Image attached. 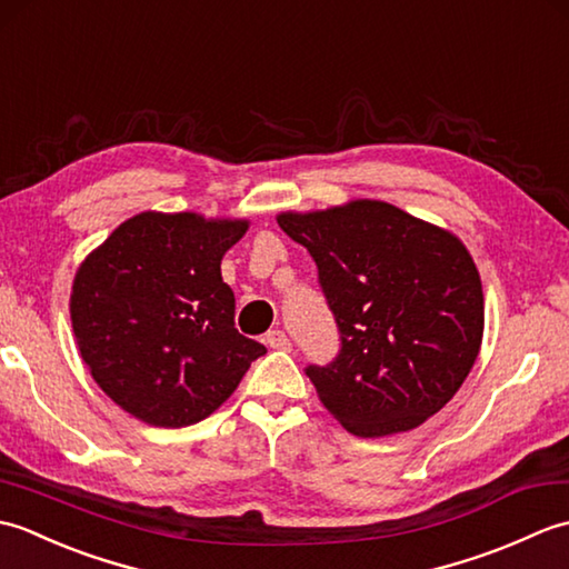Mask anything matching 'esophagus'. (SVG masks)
Instances as JSON below:
<instances>
[{
	"label": "esophagus",
	"mask_w": 569,
	"mask_h": 569,
	"mask_svg": "<svg viewBox=\"0 0 569 569\" xmlns=\"http://www.w3.org/2000/svg\"><path fill=\"white\" fill-rule=\"evenodd\" d=\"M266 345L271 349H291V340H288V335L283 330L266 332Z\"/></svg>",
	"instance_id": "esophagus-1"
}]
</instances>
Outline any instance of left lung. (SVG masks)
Listing matches in <instances>:
<instances>
[{"label":"left lung","instance_id":"left-lung-1","mask_svg":"<svg viewBox=\"0 0 569 569\" xmlns=\"http://www.w3.org/2000/svg\"><path fill=\"white\" fill-rule=\"evenodd\" d=\"M278 227L316 261L340 332L330 365L306 369L322 406L359 438L413 430L438 413L485 332V293L462 241L379 200L283 212Z\"/></svg>","mask_w":569,"mask_h":569}]
</instances>
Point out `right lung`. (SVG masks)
I'll list each match as a JSON object with an SVG mask.
<instances>
[{"label": "right lung", "instance_id": "1", "mask_svg": "<svg viewBox=\"0 0 569 569\" xmlns=\"http://www.w3.org/2000/svg\"><path fill=\"white\" fill-rule=\"evenodd\" d=\"M244 220L141 212L119 224L76 273L72 332L92 379L127 413L186 428L234 393L266 347L234 328L224 251Z\"/></svg>", "mask_w": 569, "mask_h": 569}]
</instances>
